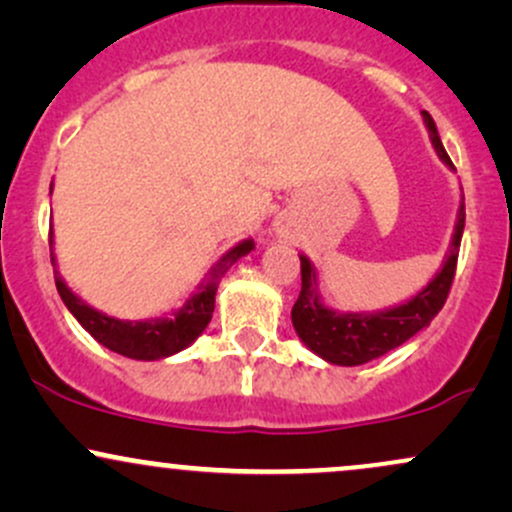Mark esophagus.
<instances>
[{"label": "esophagus", "instance_id": "1", "mask_svg": "<svg viewBox=\"0 0 512 512\" xmlns=\"http://www.w3.org/2000/svg\"><path fill=\"white\" fill-rule=\"evenodd\" d=\"M276 231H279V233H281V226H279V228H276Z\"/></svg>", "mask_w": 512, "mask_h": 512}]
</instances>
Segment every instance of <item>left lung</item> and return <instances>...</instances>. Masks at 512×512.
<instances>
[{
    "label": "left lung",
    "mask_w": 512,
    "mask_h": 512,
    "mask_svg": "<svg viewBox=\"0 0 512 512\" xmlns=\"http://www.w3.org/2000/svg\"><path fill=\"white\" fill-rule=\"evenodd\" d=\"M424 115V125L431 137L433 149L440 161L450 170L452 166L450 156L445 154L443 142L438 137V127L433 117L421 110ZM464 231V197L457 209L455 228H452L450 248L445 252V260L440 269L433 274L421 291L407 301L390 305L383 310H363V313H351V310H337L327 305L320 296V284H317V269L315 264L305 255L301 257V296H298L296 305L291 310L293 330H296L298 339L320 356L322 361L334 363V366H363V363L375 361V358L385 356L387 351L397 349L407 339L414 337L424 327L431 325L433 317L443 308L445 298L450 293L452 276H455L457 267V252H460V240Z\"/></svg>",
    "instance_id": "1"
}]
</instances>
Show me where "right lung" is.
Listing matches in <instances>:
<instances>
[{
    "label": "right lung",
    "mask_w": 512,
    "mask_h": 512,
    "mask_svg": "<svg viewBox=\"0 0 512 512\" xmlns=\"http://www.w3.org/2000/svg\"><path fill=\"white\" fill-rule=\"evenodd\" d=\"M52 248H55V233L50 231L52 267H57L55 250ZM252 250H255V240H240V243L233 245L231 250L223 252L221 260L204 274V279L199 281L197 289L185 298V303H182L180 308L170 310V315L151 317V320H120V317L101 313V310H96L93 305L81 301V298L64 284V279L57 269L55 284L69 313L79 320V325L84 327L98 344H103L105 349L115 351V354L120 356L134 358V361H161V358L180 354L182 349L195 344L199 334L207 330L211 315H214L216 289H219L221 276L226 274L240 257L250 255Z\"/></svg>",
    "instance_id": "add662e5"
}]
</instances>
